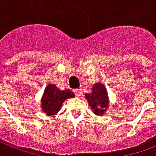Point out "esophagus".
Here are the masks:
<instances>
[{
	"label": "esophagus",
	"mask_w": 156,
	"mask_h": 156,
	"mask_svg": "<svg viewBox=\"0 0 156 156\" xmlns=\"http://www.w3.org/2000/svg\"><path fill=\"white\" fill-rule=\"evenodd\" d=\"M74 91V94H75L77 96H80L82 95V90H81L80 88H78V89H75V90H73Z\"/></svg>",
	"instance_id": "obj_1"
}]
</instances>
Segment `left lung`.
I'll list each match as a JSON object with an SVG mask.
<instances>
[{"instance_id": "8db88e82", "label": "left lung", "mask_w": 156, "mask_h": 156, "mask_svg": "<svg viewBox=\"0 0 156 156\" xmlns=\"http://www.w3.org/2000/svg\"><path fill=\"white\" fill-rule=\"evenodd\" d=\"M85 97L95 115L101 116L105 113L109 106V100L105 87L102 83H95L92 92L86 94Z\"/></svg>"}]
</instances>
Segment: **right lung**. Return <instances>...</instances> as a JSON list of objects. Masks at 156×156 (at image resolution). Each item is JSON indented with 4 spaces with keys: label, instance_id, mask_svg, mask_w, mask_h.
I'll use <instances>...</instances> for the list:
<instances>
[{
    "label": "right lung",
    "instance_id": "obj_1",
    "mask_svg": "<svg viewBox=\"0 0 156 156\" xmlns=\"http://www.w3.org/2000/svg\"><path fill=\"white\" fill-rule=\"evenodd\" d=\"M75 96L69 89L61 90L54 84H49L45 88L41 100V108L48 116L56 115L61 108L64 101Z\"/></svg>",
    "mask_w": 156,
    "mask_h": 156
}]
</instances>
